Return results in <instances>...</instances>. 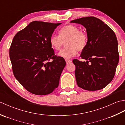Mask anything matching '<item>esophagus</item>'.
I'll use <instances>...</instances> for the list:
<instances>
[{"mask_svg":"<svg viewBox=\"0 0 125 125\" xmlns=\"http://www.w3.org/2000/svg\"><path fill=\"white\" fill-rule=\"evenodd\" d=\"M65 62H66V63H67V64H69V63H70L72 62V61H71V60H69L65 59Z\"/></svg>","mask_w":125,"mask_h":125,"instance_id":"1","label":"esophagus"}]
</instances>
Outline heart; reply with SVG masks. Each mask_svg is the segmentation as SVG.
<instances>
[{"label":"heart","mask_w":125,"mask_h":125,"mask_svg":"<svg viewBox=\"0 0 125 125\" xmlns=\"http://www.w3.org/2000/svg\"><path fill=\"white\" fill-rule=\"evenodd\" d=\"M49 42L52 48L56 51L60 50L66 42L67 47L59 52L58 55L64 58H71L78 52L82 51L87 43V35L84 31L73 25H67L61 28L59 35H52Z\"/></svg>","instance_id":"1"}]
</instances>
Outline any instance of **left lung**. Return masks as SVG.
Here are the masks:
<instances>
[{
  "mask_svg": "<svg viewBox=\"0 0 125 125\" xmlns=\"http://www.w3.org/2000/svg\"><path fill=\"white\" fill-rule=\"evenodd\" d=\"M71 22L86 28L87 43L81 57L77 59L75 77L78 86L88 91H97L107 86L115 75L119 62L118 41L115 32L102 20L94 17L81 18Z\"/></svg>",
  "mask_w": 125,
  "mask_h": 125,
  "instance_id": "obj_1",
  "label": "left lung"
}]
</instances>
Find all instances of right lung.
I'll return each instance as SVG.
<instances>
[{
  "instance_id": "right-lung-1",
  "label": "right lung",
  "mask_w": 125,
  "mask_h": 125,
  "mask_svg": "<svg viewBox=\"0 0 125 125\" xmlns=\"http://www.w3.org/2000/svg\"><path fill=\"white\" fill-rule=\"evenodd\" d=\"M60 24L34 21L13 39L9 54L13 74L31 94H50L59 84L66 63L55 55L49 40Z\"/></svg>"
}]
</instances>
